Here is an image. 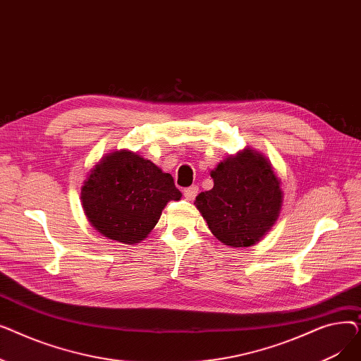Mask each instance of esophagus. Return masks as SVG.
<instances>
[{"label": "esophagus", "instance_id": "esophagus-1", "mask_svg": "<svg viewBox=\"0 0 361 361\" xmlns=\"http://www.w3.org/2000/svg\"><path fill=\"white\" fill-rule=\"evenodd\" d=\"M197 192H199V187L197 185H190V187L184 188L183 193H184V197L187 200H193L197 196Z\"/></svg>", "mask_w": 361, "mask_h": 361}]
</instances>
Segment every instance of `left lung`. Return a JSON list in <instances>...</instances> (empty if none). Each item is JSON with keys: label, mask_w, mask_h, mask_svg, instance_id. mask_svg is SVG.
I'll use <instances>...</instances> for the list:
<instances>
[{"label": "left lung", "mask_w": 361, "mask_h": 361, "mask_svg": "<svg viewBox=\"0 0 361 361\" xmlns=\"http://www.w3.org/2000/svg\"><path fill=\"white\" fill-rule=\"evenodd\" d=\"M214 187L196 197L212 234L230 247H250L276 222L281 181L267 157L245 147L211 171Z\"/></svg>", "instance_id": "1"}]
</instances>
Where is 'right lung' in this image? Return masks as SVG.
<instances>
[{"label":"right lung","instance_id":"obj_1","mask_svg":"<svg viewBox=\"0 0 361 361\" xmlns=\"http://www.w3.org/2000/svg\"><path fill=\"white\" fill-rule=\"evenodd\" d=\"M80 195L93 228L124 244L146 238L166 203L181 199L171 174L130 150L105 155L92 168Z\"/></svg>","mask_w":361,"mask_h":361}]
</instances>
